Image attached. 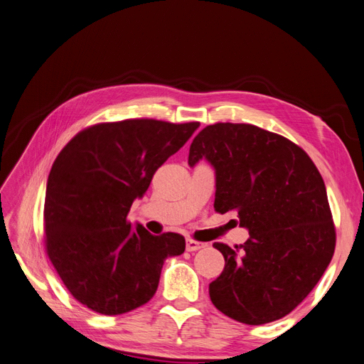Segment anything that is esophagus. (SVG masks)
Instances as JSON below:
<instances>
[{
    "label": "esophagus",
    "mask_w": 364,
    "mask_h": 364,
    "mask_svg": "<svg viewBox=\"0 0 364 364\" xmlns=\"http://www.w3.org/2000/svg\"><path fill=\"white\" fill-rule=\"evenodd\" d=\"M206 247V243L199 242V240H194V239H186V251H198Z\"/></svg>",
    "instance_id": "esophagus-1"
}]
</instances>
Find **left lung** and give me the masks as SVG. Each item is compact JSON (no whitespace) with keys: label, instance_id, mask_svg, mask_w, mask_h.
Masks as SVG:
<instances>
[{"label":"left lung","instance_id":"8db88e82","mask_svg":"<svg viewBox=\"0 0 364 364\" xmlns=\"http://www.w3.org/2000/svg\"><path fill=\"white\" fill-rule=\"evenodd\" d=\"M215 170L214 210L235 213L250 230L243 245L215 242L223 254L210 299L225 316L264 325L297 308L336 251L326 186L297 144L251 124L218 122L194 137L188 164Z\"/></svg>","mask_w":364,"mask_h":364}]
</instances>
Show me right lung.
<instances>
[{"label":"right lung","mask_w":364,"mask_h":364,"mask_svg":"<svg viewBox=\"0 0 364 364\" xmlns=\"http://www.w3.org/2000/svg\"><path fill=\"white\" fill-rule=\"evenodd\" d=\"M198 127L149 117L101 122L58 154L44 200L46 252L88 309L119 316L142 306L158 289L165 259L185 251L183 235L133 228L129 211Z\"/></svg>","instance_id":"obj_1"}]
</instances>
